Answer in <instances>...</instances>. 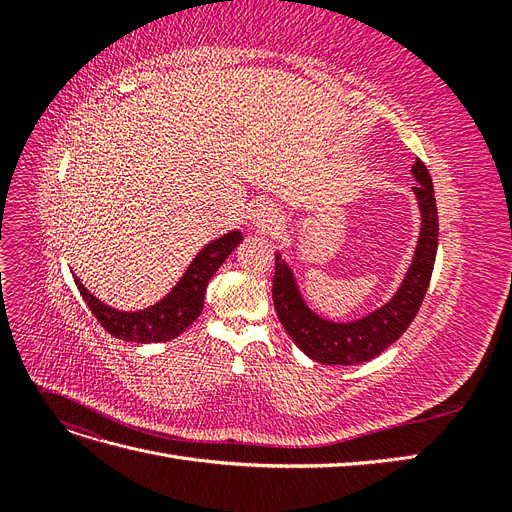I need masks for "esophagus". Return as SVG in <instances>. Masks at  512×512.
Returning <instances> with one entry per match:
<instances>
[{
  "mask_svg": "<svg viewBox=\"0 0 512 512\" xmlns=\"http://www.w3.org/2000/svg\"><path fill=\"white\" fill-rule=\"evenodd\" d=\"M280 222H282V215L277 213V209L273 205H269V203H260L252 211V226L256 230L271 232V230H275L277 226H280Z\"/></svg>",
  "mask_w": 512,
  "mask_h": 512,
  "instance_id": "34e87169",
  "label": "esophagus"
}]
</instances>
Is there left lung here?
<instances>
[{
	"mask_svg": "<svg viewBox=\"0 0 512 512\" xmlns=\"http://www.w3.org/2000/svg\"><path fill=\"white\" fill-rule=\"evenodd\" d=\"M412 175L418 181L412 192L421 209V237L412 265L395 297L376 312L354 322L324 320L309 309L294 284L292 271L280 254H275L273 305L282 327L309 359L322 365H356L371 361L406 333L418 314L429 288L433 262L438 252V207L427 166L416 158Z\"/></svg>",
	"mask_w": 512,
	"mask_h": 512,
	"instance_id": "1",
	"label": "left lung"
}]
</instances>
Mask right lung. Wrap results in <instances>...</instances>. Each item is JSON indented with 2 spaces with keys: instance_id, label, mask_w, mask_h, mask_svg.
I'll use <instances>...</instances> for the list:
<instances>
[{
  "instance_id": "right-lung-1",
  "label": "right lung",
  "mask_w": 512,
  "mask_h": 512,
  "mask_svg": "<svg viewBox=\"0 0 512 512\" xmlns=\"http://www.w3.org/2000/svg\"><path fill=\"white\" fill-rule=\"evenodd\" d=\"M241 239V232L232 230L228 235L205 245L192 260L188 271L183 273L179 284L160 303L141 309V312H119V309L98 301L79 280L74 282L104 331L134 344L168 342V339H175L179 333L188 329L203 312L209 280L222 267V262L230 256V252L241 243Z\"/></svg>"
}]
</instances>
